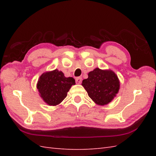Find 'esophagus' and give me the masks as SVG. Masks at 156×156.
<instances>
[{
    "label": "esophagus",
    "mask_w": 156,
    "mask_h": 156,
    "mask_svg": "<svg viewBox=\"0 0 156 156\" xmlns=\"http://www.w3.org/2000/svg\"><path fill=\"white\" fill-rule=\"evenodd\" d=\"M76 82L77 84H80L82 82V78L81 77H78L76 78Z\"/></svg>",
    "instance_id": "esophagus-1"
}]
</instances>
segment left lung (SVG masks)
Wrapping results in <instances>:
<instances>
[{
	"label": "left lung",
	"instance_id": "obj_1",
	"mask_svg": "<svg viewBox=\"0 0 156 156\" xmlns=\"http://www.w3.org/2000/svg\"><path fill=\"white\" fill-rule=\"evenodd\" d=\"M87 79L82 85L92 101L98 105H105L111 102L118 93L120 82L115 73L110 69L98 68L88 74Z\"/></svg>",
	"mask_w": 156,
	"mask_h": 156
}]
</instances>
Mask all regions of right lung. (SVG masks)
Returning <instances> with one entry per match:
<instances>
[{
	"label": "right lung",
	"mask_w": 156,
	"mask_h": 156,
	"mask_svg": "<svg viewBox=\"0 0 156 156\" xmlns=\"http://www.w3.org/2000/svg\"><path fill=\"white\" fill-rule=\"evenodd\" d=\"M75 84V80L72 77L66 78L62 71L55 69L44 73L39 77L37 88L45 103L56 106L67 97L68 92Z\"/></svg>",
	"instance_id": "add662e5"
}]
</instances>
